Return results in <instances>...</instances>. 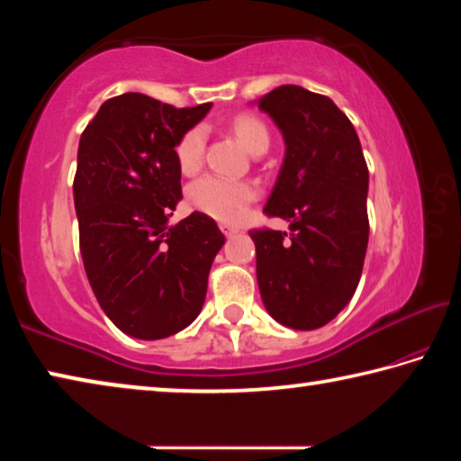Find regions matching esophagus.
<instances>
[{"instance_id": "obj_1", "label": "esophagus", "mask_w": 461, "mask_h": 461, "mask_svg": "<svg viewBox=\"0 0 461 461\" xmlns=\"http://www.w3.org/2000/svg\"><path fill=\"white\" fill-rule=\"evenodd\" d=\"M221 231L228 238H231V236H236V233H238V228H233V225H228V223H221Z\"/></svg>"}]
</instances>
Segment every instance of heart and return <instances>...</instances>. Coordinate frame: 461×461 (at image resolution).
<instances>
[{
    "label": "heart",
    "mask_w": 461,
    "mask_h": 461,
    "mask_svg": "<svg viewBox=\"0 0 461 461\" xmlns=\"http://www.w3.org/2000/svg\"><path fill=\"white\" fill-rule=\"evenodd\" d=\"M233 134L244 144L249 152L258 148H268L270 134L264 122L256 115H238L231 123ZM205 128L194 126L186 130L176 144V162L185 175L197 173L205 158ZM256 197V186L248 181H236V178H225L217 175H209L193 183L189 189V201L197 212L213 217L223 223H236L244 217L249 203Z\"/></svg>",
    "instance_id": "heart-1"
}]
</instances>
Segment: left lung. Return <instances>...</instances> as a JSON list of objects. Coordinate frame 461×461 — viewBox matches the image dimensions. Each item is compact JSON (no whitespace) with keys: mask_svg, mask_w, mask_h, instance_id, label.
Listing matches in <instances>:
<instances>
[{"mask_svg":"<svg viewBox=\"0 0 461 461\" xmlns=\"http://www.w3.org/2000/svg\"><path fill=\"white\" fill-rule=\"evenodd\" d=\"M285 138L264 213L286 231L252 230L268 313L291 330L330 323L352 299L368 248V167L352 122L330 97L280 85L258 99Z\"/></svg>","mask_w":461,"mask_h":461,"instance_id":"left-lung-1","label":"left lung"}]
</instances>
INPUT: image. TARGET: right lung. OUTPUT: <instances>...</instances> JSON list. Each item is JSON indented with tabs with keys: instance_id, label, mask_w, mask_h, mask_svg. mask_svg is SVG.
Listing matches in <instances>:
<instances>
[{
	"instance_id": "obj_1",
	"label": "right lung",
	"mask_w": 461,
	"mask_h": 461,
	"mask_svg": "<svg viewBox=\"0 0 461 461\" xmlns=\"http://www.w3.org/2000/svg\"><path fill=\"white\" fill-rule=\"evenodd\" d=\"M209 109L123 93L81 134L73 194L85 272L104 313L131 338L175 335L205 303L223 233L205 213L176 225L168 217L183 199L175 148Z\"/></svg>"
}]
</instances>
